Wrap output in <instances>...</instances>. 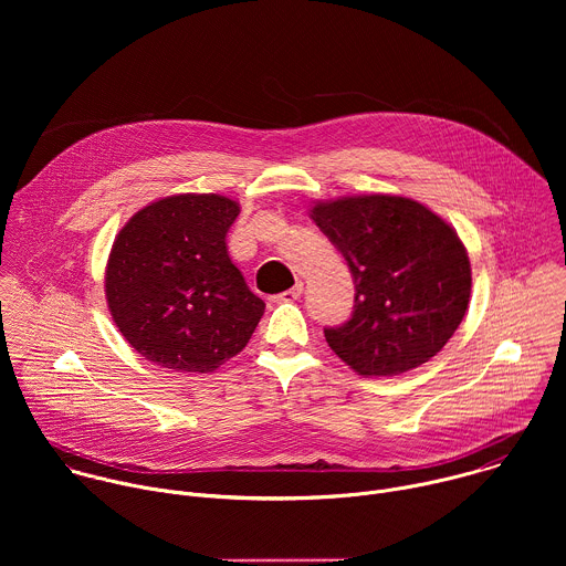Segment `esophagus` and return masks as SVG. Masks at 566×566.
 Wrapping results in <instances>:
<instances>
[{"label": "esophagus", "instance_id": "esophagus-1", "mask_svg": "<svg viewBox=\"0 0 566 566\" xmlns=\"http://www.w3.org/2000/svg\"><path fill=\"white\" fill-rule=\"evenodd\" d=\"M302 291H304V284H302V282H297L293 289H289V291H284V293H280V295H275L273 300H275V302H295V300H300Z\"/></svg>", "mask_w": 566, "mask_h": 566}]
</instances>
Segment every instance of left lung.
<instances>
[{
    "label": "left lung",
    "mask_w": 566,
    "mask_h": 566,
    "mask_svg": "<svg viewBox=\"0 0 566 566\" xmlns=\"http://www.w3.org/2000/svg\"><path fill=\"white\" fill-rule=\"evenodd\" d=\"M311 219L356 284L352 317L325 329L338 358L360 376H398L437 356L461 325L472 286L454 228L391 195L322 201Z\"/></svg>",
    "instance_id": "8db88e82"
}]
</instances>
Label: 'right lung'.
I'll list each match as a JSON object with an SVG mask.
<instances>
[{
    "mask_svg": "<svg viewBox=\"0 0 566 566\" xmlns=\"http://www.w3.org/2000/svg\"><path fill=\"white\" fill-rule=\"evenodd\" d=\"M237 214L221 195H175L118 232L105 295L118 332L149 363L208 374L249 345L266 304L228 258Z\"/></svg>",
    "mask_w": 566,
    "mask_h": 566,
    "instance_id": "add662e5",
    "label": "right lung"
}]
</instances>
